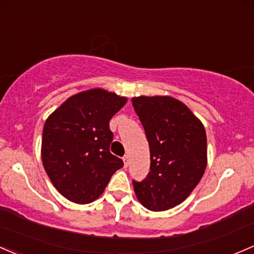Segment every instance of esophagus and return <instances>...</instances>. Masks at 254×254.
<instances>
[{
    "label": "esophagus",
    "instance_id": "34e87169",
    "mask_svg": "<svg viewBox=\"0 0 254 254\" xmlns=\"http://www.w3.org/2000/svg\"><path fill=\"white\" fill-rule=\"evenodd\" d=\"M123 161H124V165L125 167H127V165H129V163H130V158H129V156H124L123 157Z\"/></svg>",
    "mask_w": 254,
    "mask_h": 254
}]
</instances>
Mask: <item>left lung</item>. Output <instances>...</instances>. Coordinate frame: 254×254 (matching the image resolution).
I'll use <instances>...</instances> for the list:
<instances>
[{
	"label": "left lung",
	"mask_w": 254,
	"mask_h": 254,
	"mask_svg": "<svg viewBox=\"0 0 254 254\" xmlns=\"http://www.w3.org/2000/svg\"><path fill=\"white\" fill-rule=\"evenodd\" d=\"M132 106L149 145V173L134 181L138 202L153 212L183 203L207 168L204 125L185 103L172 96H137Z\"/></svg>",
	"instance_id": "left-lung-1"
}]
</instances>
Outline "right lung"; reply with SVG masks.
Listing matches in <instances>:
<instances>
[{
  "instance_id": "right-lung-1",
  "label": "right lung",
  "mask_w": 254,
  "mask_h": 254,
  "mask_svg": "<svg viewBox=\"0 0 254 254\" xmlns=\"http://www.w3.org/2000/svg\"><path fill=\"white\" fill-rule=\"evenodd\" d=\"M127 98L101 87L70 96L44 125L41 159L57 191L78 204L97 199L124 165L109 152V120Z\"/></svg>"
}]
</instances>
